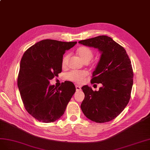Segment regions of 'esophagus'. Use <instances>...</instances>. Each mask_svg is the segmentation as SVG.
I'll list each match as a JSON object with an SVG mask.
<instances>
[{
	"label": "esophagus",
	"mask_w": 150,
	"mask_h": 150,
	"mask_svg": "<svg viewBox=\"0 0 150 150\" xmlns=\"http://www.w3.org/2000/svg\"><path fill=\"white\" fill-rule=\"evenodd\" d=\"M75 88H76V91H80V90H81V87L80 86H79V85H76Z\"/></svg>",
	"instance_id": "esophagus-1"
}]
</instances>
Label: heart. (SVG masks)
Here are the masks:
<instances>
[{
	"label": "heart",
	"mask_w": 150,
	"mask_h": 150,
	"mask_svg": "<svg viewBox=\"0 0 150 150\" xmlns=\"http://www.w3.org/2000/svg\"><path fill=\"white\" fill-rule=\"evenodd\" d=\"M77 53L85 62H88L93 58V53L92 51L85 46H81L77 50ZM69 57L68 54H65L62 59V66L65 67L67 60ZM88 75V71L85 70H73L68 73L67 78L72 82L76 83L81 82L83 79Z\"/></svg>",
	"instance_id": "heart-1"
}]
</instances>
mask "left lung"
I'll use <instances>...</instances> for the list:
<instances>
[{
  "instance_id": "8db88e82",
  "label": "left lung",
  "mask_w": 150,
  "mask_h": 150,
  "mask_svg": "<svg viewBox=\"0 0 150 150\" xmlns=\"http://www.w3.org/2000/svg\"><path fill=\"white\" fill-rule=\"evenodd\" d=\"M79 42L101 52L91 83L102 84L98 91L88 85L82 87L85 98L81 109L92 121L109 122L120 114L129 101L133 84L131 60L125 49L109 36H99Z\"/></svg>"
}]
</instances>
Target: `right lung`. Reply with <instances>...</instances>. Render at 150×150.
<instances>
[{"label": "right lung", "instance_id": "1", "mask_svg": "<svg viewBox=\"0 0 150 150\" xmlns=\"http://www.w3.org/2000/svg\"><path fill=\"white\" fill-rule=\"evenodd\" d=\"M76 44V41L44 40L23 54L18 86L25 109L39 121L51 122L60 118L75 92L71 82L57 87L50 85V80L62 72L63 55Z\"/></svg>", "mask_w": 150, "mask_h": 150}]
</instances>
